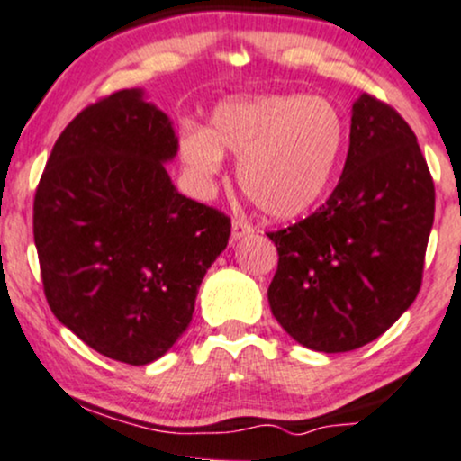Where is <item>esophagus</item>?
Segmentation results:
<instances>
[{
    "label": "esophagus",
    "instance_id": "1",
    "mask_svg": "<svg viewBox=\"0 0 461 461\" xmlns=\"http://www.w3.org/2000/svg\"><path fill=\"white\" fill-rule=\"evenodd\" d=\"M254 229L246 220H232V241H240L243 237H250Z\"/></svg>",
    "mask_w": 461,
    "mask_h": 461
}]
</instances>
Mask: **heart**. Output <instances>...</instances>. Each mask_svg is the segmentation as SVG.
<instances>
[{
    "instance_id": "b5f03b06",
    "label": "heart",
    "mask_w": 461,
    "mask_h": 461,
    "mask_svg": "<svg viewBox=\"0 0 461 461\" xmlns=\"http://www.w3.org/2000/svg\"><path fill=\"white\" fill-rule=\"evenodd\" d=\"M343 112L323 96L267 95L220 103L211 129L194 127L181 157L203 181L224 166V150L241 157L237 181L265 218L294 220L317 207L332 187L348 149Z\"/></svg>"
}]
</instances>
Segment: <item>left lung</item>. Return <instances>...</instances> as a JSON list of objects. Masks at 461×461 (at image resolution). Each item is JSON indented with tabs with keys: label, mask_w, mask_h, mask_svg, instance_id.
Segmentation results:
<instances>
[{
	"label": "left lung",
	"mask_w": 461,
	"mask_h": 461,
	"mask_svg": "<svg viewBox=\"0 0 461 461\" xmlns=\"http://www.w3.org/2000/svg\"><path fill=\"white\" fill-rule=\"evenodd\" d=\"M434 211V181L410 124L360 95L332 196L306 220L267 232L278 250L267 300L285 332L323 354L386 332L419 295Z\"/></svg>",
	"instance_id": "8db88e82"
}]
</instances>
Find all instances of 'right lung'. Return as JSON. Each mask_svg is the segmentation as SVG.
<instances>
[{"mask_svg":"<svg viewBox=\"0 0 461 461\" xmlns=\"http://www.w3.org/2000/svg\"><path fill=\"white\" fill-rule=\"evenodd\" d=\"M178 138L140 88L92 103L64 129L34 198V243L53 315L88 348L140 366L192 321L230 237L220 211L176 192Z\"/></svg>","mask_w":461,"mask_h":461,"instance_id":"obj_1","label":"right lung"}]
</instances>
